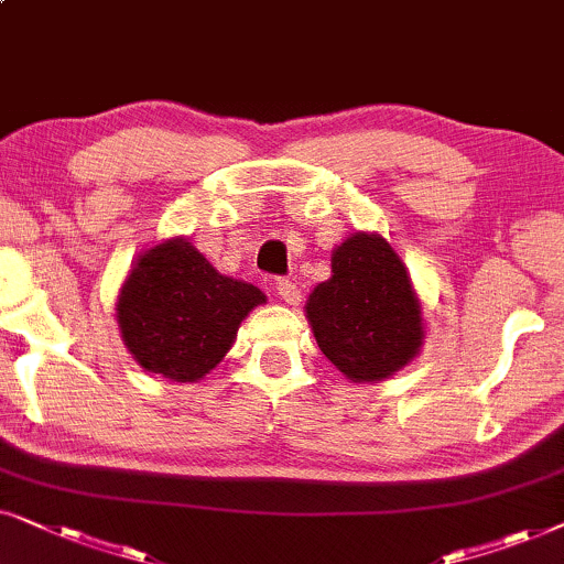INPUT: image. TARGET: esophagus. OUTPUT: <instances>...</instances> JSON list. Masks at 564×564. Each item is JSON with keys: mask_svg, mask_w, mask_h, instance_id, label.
Returning <instances> with one entry per match:
<instances>
[{"mask_svg": "<svg viewBox=\"0 0 564 564\" xmlns=\"http://www.w3.org/2000/svg\"><path fill=\"white\" fill-rule=\"evenodd\" d=\"M275 294L281 296L286 304H299V302H302V289H299L294 281H289V278H281V281L275 283Z\"/></svg>", "mask_w": 564, "mask_h": 564, "instance_id": "1", "label": "esophagus"}]
</instances>
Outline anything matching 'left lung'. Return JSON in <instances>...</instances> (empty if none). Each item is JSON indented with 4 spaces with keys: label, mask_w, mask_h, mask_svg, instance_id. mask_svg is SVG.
Instances as JSON below:
<instances>
[{
    "label": "left lung",
    "mask_w": 564,
    "mask_h": 564,
    "mask_svg": "<svg viewBox=\"0 0 564 564\" xmlns=\"http://www.w3.org/2000/svg\"><path fill=\"white\" fill-rule=\"evenodd\" d=\"M333 275L306 299L314 340L356 384L392 379L425 343L423 304L400 254L377 231H352L333 250Z\"/></svg>",
    "instance_id": "1"
}]
</instances>
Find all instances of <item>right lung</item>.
I'll return each mask as SVG.
<instances>
[{
  "mask_svg": "<svg viewBox=\"0 0 564 564\" xmlns=\"http://www.w3.org/2000/svg\"><path fill=\"white\" fill-rule=\"evenodd\" d=\"M268 299L221 275L187 237H170L131 262L116 314L126 350L149 373L195 384L221 364L237 329Z\"/></svg>",
  "mask_w": 564,
  "mask_h": 564,
  "instance_id": "add662e5",
  "label": "right lung"
}]
</instances>
